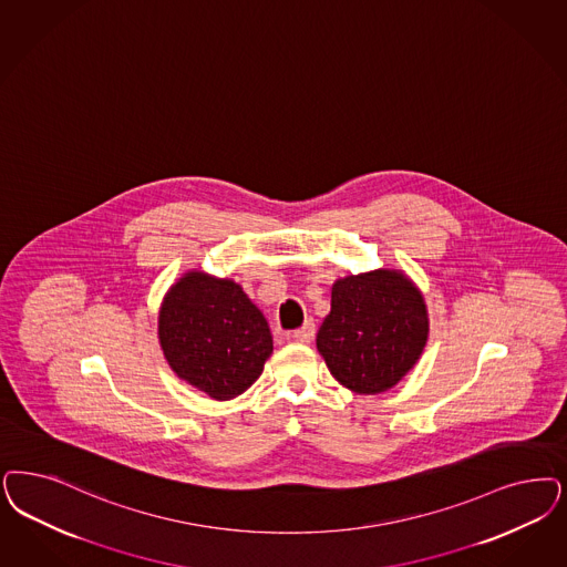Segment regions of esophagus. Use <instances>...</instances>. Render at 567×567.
Returning <instances> with one entry per match:
<instances>
[{
    "instance_id": "obj_1",
    "label": "esophagus",
    "mask_w": 567,
    "mask_h": 567,
    "mask_svg": "<svg viewBox=\"0 0 567 567\" xmlns=\"http://www.w3.org/2000/svg\"><path fill=\"white\" fill-rule=\"evenodd\" d=\"M313 334H316V324H313L312 320H306V324H303L301 329L293 331L291 337H293L297 343H310L313 339Z\"/></svg>"
}]
</instances>
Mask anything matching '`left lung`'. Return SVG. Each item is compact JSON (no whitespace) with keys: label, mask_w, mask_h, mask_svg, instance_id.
<instances>
[{"label":"left lung","mask_w":567,"mask_h":567,"mask_svg":"<svg viewBox=\"0 0 567 567\" xmlns=\"http://www.w3.org/2000/svg\"><path fill=\"white\" fill-rule=\"evenodd\" d=\"M427 337L430 313L421 289L402 270L379 268L334 280L331 312L316 348L343 388L374 395L414 369Z\"/></svg>","instance_id":"8db88e82"}]
</instances>
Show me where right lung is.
<instances>
[{
	"label": "right lung",
	"instance_id": "add662e5",
	"mask_svg": "<svg viewBox=\"0 0 567 567\" xmlns=\"http://www.w3.org/2000/svg\"><path fill=\"white\" fill-rule=\"evenodd\" d=\"M158 343L172 371L214 400L249 390L272 353L261 310L230 278L188 270L158 308Z\"/></svg>",
	"mask_w": 567,
	"mask_h": 567
}]
</instances>
